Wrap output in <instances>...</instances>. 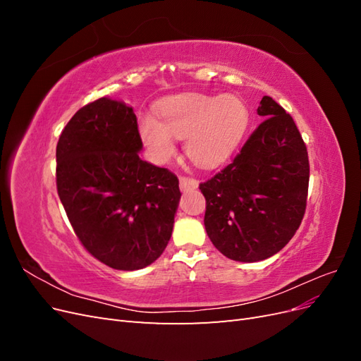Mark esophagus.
I'll return each mask as SVG.
<instances>
[{"instance_id": "34e87169", "label": "esophagus", "mask_w": 361, "mask_h": 361, "mask_svg": "<svg viewBox=\"0 0 361 361\" xmlns=\"http://www.w3.org/2000/svg\"><path fill=\"white\" fill-rule=\"evenodd\" d=\"M179 183H180V190L182 191H191L199 187V182L192 179V178H187V176H180L179 178Z\"/></svg>"}]
</instances>
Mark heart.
<instances>
[{
  "label": "heart",
  "instance_id": "heart-1",
  "mask_svg": "<svg viewBox=\"0 0 361 361\" xmlns=\"http://www.w3.org/2000/svg\"><path fill=\"white\" fill-rule=\"evenodd\" d=\"M157 118H140L141 140L159 162L174 154V139L185 138V152L191 161L212 167L232 154L248 123L244 102L233 94L220 97L202 93L171 96L158 105Z\"/></svg>",
  "mask_w": 361,
  "mask_h": 361
}]
</instances>
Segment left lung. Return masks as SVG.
Returning a JSON list of instances; mask_svg holds the SVG:
<instances>
[{
  "label": "left lung",
  "mask_w": 361,
  "mask_h": 361,
  "mask_svg": "<svg viewBox=\"0 0 361 361\" xmlns=\"http://www.w3.org/2000/svg\"><path fill=\"white\" fill-rule=\"evenodd\" d=\"M265 118L233 161L200 183L204 228L218 251L238 262L274 256L298 231L309 191V155L290 114L264 96Z\"/></svg>",
  "instance_id": "obj_1"
}]
</instances>
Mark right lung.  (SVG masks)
Segmentation results:
<instances>
[{"instance_id":"right-lung-1","label":"right lung","mask_w":361,"mask_h":361,"mask_svg":"<svg viewBox=\"0 0 361 361\" xmlns=\"http://www.w3.org/2000/svg\"><path fill=\"white\" fill-rule=\"evenodd\" d=\"M133 106L101 97L80 108L57 143V191L84 248L114 269L135 271L166 250L179 179L138 157Z\"/></svg>"}]
</instances>
